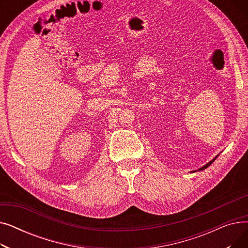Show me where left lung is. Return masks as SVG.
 <instances>
[{
	"label": "left lung",
	"instance_id": "8db88e82",
	"mask_svg": "<svg viewBox=\"0 0 248 248\" xmlns=\"http://www.w3.org/2000/svg\"><path fill=\"white\" fill-rule=\"evenodd\" d=\"M216 158H217V157H216ZM216 158H215V159H213L212 161H210V162H209V163H208V164H206V165H205L204 167L200 168V169H199V171H202V170H204V169H206L207 167H209V166H210V165H211V164H212V163H213V162H214V161L216 160Z\"/></svg>",
	"mask_w": 248,
	"mask_h": 248
}]
</instances>
